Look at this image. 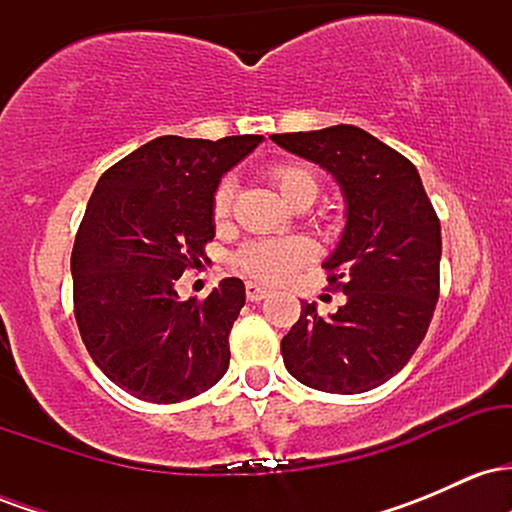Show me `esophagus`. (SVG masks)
I'll list each match as a JSON object with an SVG mask.
<instances>
[{
	"instance_id": "esophagus-1",
	"label": "esophagus",
	"mask_w": 512,
	"mask_h": 512,
	"mask_svg": "<svg viewBox=\"0 0 512 512\" xmlns=\"http://www.w3.org/2000/svg\"><path fill=\"white\" fill-rule=\"evenodd\" d=\"M245 296H248V301L257 303V301H264V298L269 296V291L257 284V281H248V284H245Z\"/></svg>"
}]
</instances>
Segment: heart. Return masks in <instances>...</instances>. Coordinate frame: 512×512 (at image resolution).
Instances as JSON below:
<instances>
[{
    "instance_id": "heart-1",
    "label": "heart",
    "mask_w": 512,
    "mask_h": 512,
    "mask_svg": "<svg viewBox=\"0 0 512 512\" xmlns=\"http://www.w3.org/2000/svg\"><path fill=\"white\" fill-rule=\"evenodd\" d=\"M272 180L276 190L286 202L293 204L301 197H317V178L310 168L298 166V163H279L272 168ZM233 204V185L223 180L216 187L214 199H211V214L216 221H223L231 214ZM313 257V248L303 238H269V240H252L245 243L236 252L233 264L243 274L252 279L267 281V284H284L291 279L305 262Z\"/></svg>"
}]
</instances>
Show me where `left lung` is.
<instances>
[{
	"label": "left lung",
	"instance_id": "left-lung-1",
	"mask_svg": "<svg viewBox=\"0 0 512 512\" xmlns=\"http://www.w3.org/2000/svg\"><path fill=\"white\" fill-rule=\"evenodd\" d=\"M274 144L337 180L346 202L342 238L322 267L344 291L337 313L301 317L281 339L298 383L358 395L399 373L431 325L440 291V221L414 163L354 125L272 134Z\"/></svg>",
	"mask_w": 512,
	"mask_h": 512
}]
</instances>
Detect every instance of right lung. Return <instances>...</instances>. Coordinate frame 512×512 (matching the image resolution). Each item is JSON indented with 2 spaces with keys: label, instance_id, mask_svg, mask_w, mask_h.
<instances>
[{
  "label": "right lung",
  "instance_id": "add662e5",
  "mask_svg": "<svg viewBox=\"0 0 512 512\" xmlns=\"http://www.w3.org/2000/svg\"><path fill=\"white\" fill-rule=\"evenodd\" d=\"M262 139H151L105 170L88 199L72 250L76 325L96 366L129 395L175 404L228 370L245 284L231 276L204 301H180L175 281L202 267L216 187Z\"/></svg>",
  "mask_w": 512,
  "mask_h": 512
}]
</instances>
